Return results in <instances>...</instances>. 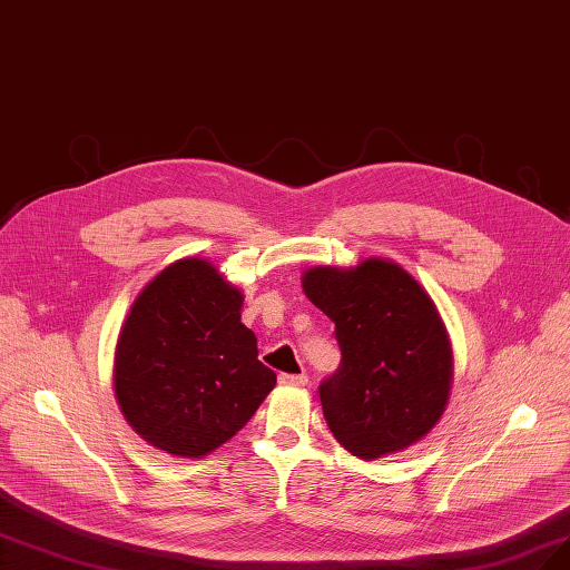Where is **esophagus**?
<instances>
[{
	"label": "esophagus",
	"mask_w": 570,
	"mask_h": 570,
	"mask_svg": "<svg viewBox=\"0 0 570 570\" xmlns=\"http://www.w3.org/2000/svg\"><path fill=\"white\" fill-rule=\"evenodd\" d=\"M278 383L281 385H299V389H302V385L308 383V376L306 374H281Z\"/></svg>",
	"instance_id": "esophagus-1"
}]
</instances>
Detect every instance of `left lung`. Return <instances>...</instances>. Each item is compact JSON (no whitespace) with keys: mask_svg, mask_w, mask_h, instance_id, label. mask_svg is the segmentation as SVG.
<instances>
[{"mask_svg":"<svg viewBox=\"0 0 570 570\" xmlns=\"http://www.w3.org/2000/svg\"><path fill=\"white\" fill-rule=\"evenodd\" d=\"M304 294L334 323L338 370L321 383L325 421L353 456L376 461L423 440L449 402L453 355L428 292L389 259L315 266Z\"/></svg>","mask_w":570,"mask_h":570,"instance_id":"1","label":"left lung"}]
</instances>
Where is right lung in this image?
<instances>
[{
    "instance_id": "1",
    "label": "right lung",
    "mask_w": 570,
    "mask_h": 570,
    "mask_svg": "<svg viewBox=\"0 0 570 570\" xmlns=\"http://www.w3.org/2000/svg\"><path fill=\"white\" fill-rule=\"evenodd\" d=\"M243 294L206 259L166 266L132 302L114 353V393L138 435L200 459L229 442L276 385L240 323Z\"/></svg>"
}]
</instances>
